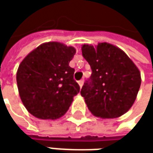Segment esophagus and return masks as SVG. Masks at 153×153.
Returning <instances> with one entry per match:
<instances>
[{
	"label": "esophagus",
	"mask_w": 153,
	"mask_h": 153,
	"mask_svg": "<svg viewBox=\"0 0 153 153\" xmlns=\"http://www.w3.org/2000/svg\"><path fill=\"white\" fill-rule=\"evenodd\" d=\"M79 83V87L81 88L82 86H83V85H84V79H81V80H79V81L78 82Z\"/></svg>",
	"instance_id": "1"
}]
</instances>
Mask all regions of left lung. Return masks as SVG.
<instances>
[{
	"mask_svg": "<svg viewBox=\"0 0 153 153\" xmlns=\"http://www.w3.org/2000/svg\"><path fill=\"white\" fill-rule=\"evenodd\" d=\"M82 55L92 74L81 89L88 109L94 116L115 119L127 113L139 91L138 68L120 48L107 42L82 45Z\"/></svg>",
	"mask_w": 153,
	"mask_h": 153,
	"instance_id": "obj_1",
	"label": "left lung"
}]
</instances>
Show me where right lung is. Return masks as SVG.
<instances>
[{"label": "right lung", "instance_id": "obj_1", "mask_svg": "<svg viewBox=\"0 0 153 153\" xmlns=\"http://www.w3.org/2000/svg\"><path fill=\"white\" fill-rule=\"evenodd\" d=\"M76 50L60 42H46L24 57L17 72L21 101L29 113L40 119L63 116L79 92L69 66Z\"/></svg>", "mask_w": 153, "mask_h": 153}]
</instances>
